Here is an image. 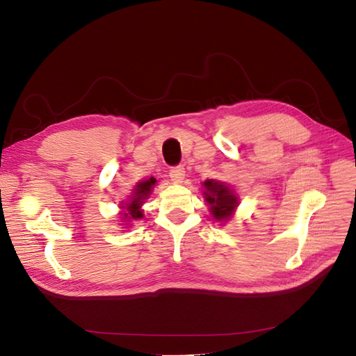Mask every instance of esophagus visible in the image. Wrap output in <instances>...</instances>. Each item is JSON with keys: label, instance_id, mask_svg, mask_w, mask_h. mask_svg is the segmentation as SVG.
I'll return each instance as SVG.
<instances>
[{"label": "esophagus", "instance_id": "esophagus-1", "mask_svg": "<svg viewBox=\"0 0 356 356\" xmlns=\"http://www.w3.org/2000/svg\"><path fill=\"white\" fill-rule=\"evenodd\" d=\"M170 177L175 183H181L184 179V167L183 165H176L170 168Z\"/></svg>", "mask_w": 356, "mask_h": 356}]
</instances>
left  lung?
I'll return each instance as SVG.
<instances>
[{"label": "left lung", "mask_w": 356, "mask_h": 356, "mask_svg": "<svg viewBox=\"0 0 356 356\" xmlns=\"http://www.w3.org/2000/svg\"><path fill=\"white\" fill-rule=\"evenodd\" d=\"M204 188V196L213 220L228 221L238 205V197L224 183L216 180H205Z\"/></svg>", "instance_id": "1"}]
</instances>
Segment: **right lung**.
<instances>
[{
  "label": "right lung",
  "mask_w": 356,
  "mask_h": 356,
  "mask_svg": "<svg viewBox=\"0 0 356 356\" xmlns=\"http://www.w3.org/2000/svg\"><path fill=\"white\" fill-rule=\"evenodd\" d=\"M156 179L154 177H149L148 180H144V181H140L135 186L134 189V195L132 197L129 199L131 202L127 204L125 207H120L125 211H123V220L125 221H131V220H138V218H143V211H141V207L144 204V200L148 199V196L151 195L152 192V188L156 186Z\"/></svg>",
  "instance_id": "right-lung-1"
}]
</instances>
